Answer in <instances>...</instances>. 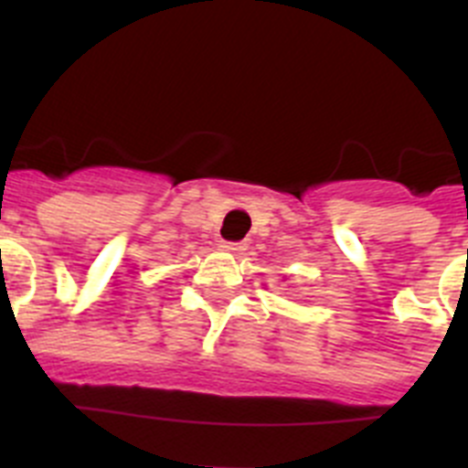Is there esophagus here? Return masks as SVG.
<instances>
[{"label": "esophagus", "mask_w": 468, "mask_h": 468, "mask_svg": "<svg viewBox=\"0 0 468 468\" xmlns=\"http://www.w3.org/2000/svg\"><path fill=\"white\" fill-rule=\"evenodd\" d=\"M220 248H222V250H227V253H231V255H239L241 250H246V246H243V243H239V241H222Z\"/></svg>", "instance_id": "esophagus-1"}]
</instances>
